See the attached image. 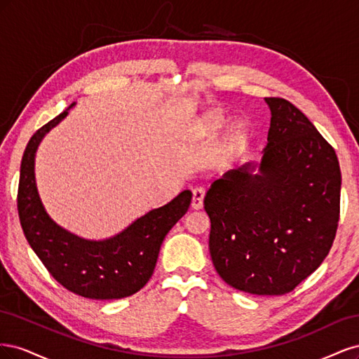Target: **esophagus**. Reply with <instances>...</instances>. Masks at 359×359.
I'll list each match as a JSON object with an SVG mask.
<instances>
[{
	"instance_id": "esophagus-1",
	"label": "esophagus",
	"mask_w": 359,
	"mask_h": 359,
	"mask_svg": "<svg viewBox=\"0 0 359 359\" xmlns=\"http://www.w3.org/2000/svg\"><path fill=\"white\" fill-rule=\"evenodd\" d=\"M203 198H205V190L202 187H196L193 190V199H191V208L193 210H201L203 206Z\"/></svg>"
}]
</instances>
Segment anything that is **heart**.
Returning <instances> with one entry per match:
<instances>
[{"instance_id":"obj_1","label":"heart","mask_w":359,"mask_h":359,"mask_svg":"<svg viewBox=\"0 0 359 359\" xmlns=\"http://www.w3.org/2000/svg\"><path fill=\"white\" fill-rule=\"evenodd\" d=\"M227 121V118L223 112L220 111H211L208 114H205L201 121L194 126V135L198 137L203 139H210L215 137L222 132V128L224 127ZM247 139V128L244 124H233L229 130V135H227V142L232 148H241Z\"/></svg>"}]
</instances>
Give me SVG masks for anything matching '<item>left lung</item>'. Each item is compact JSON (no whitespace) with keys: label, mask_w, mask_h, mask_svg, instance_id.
Instances as JSON below:
<instances>
[{"label":"left lung","mask_w":359,"mask_h":359,"mask_svg":"<svg viewBox=\"0 0 359 359\" xmlns=\"http://www.w3.org/2000/svg\"><path fill=\"white\" fill-rule=\"evenodd\" d=\"M268 144L259 165L215 180L203 199L210 253L227 285L253 295L292 292L330 253L340 219L334 148L297 106L266 97Z\"/></svg>","instance_id":"obj_1"}]
</instances>
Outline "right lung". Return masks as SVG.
<instances>
[{"instance_id": "obj_1", "label": "right lung", "mask_w": 359, "mask_h": 359, "mask_svg": "<svg viewBox=\"0 0 359 359\" xmlns=\"http://www.w3.org/2000/svg\"><path fill=\"white\" fill-rule=\"evenodd\" d=\"M67 114L69 109L39 128L25 148L18 189L20 226L41 264L67 290L90 299L126 298L142 289L153 276L161 243L187 212L191 191H181L165 206L147 212L103 241L83 240L62 229L39 198L34 158L41 139Z\"/></svg>"}]
</instances>
